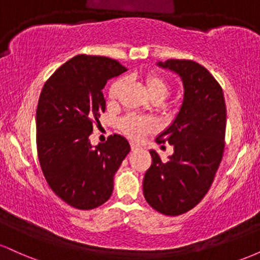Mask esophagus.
<instances>
[{
	"mask_svg": "<svg viewBox=\"0 0 260 260\" xmlns=\"http://www.w3.org/2000/svg\"><path fill=\"white\" fill-rule=\"evenodd\" d=\"M131 149H132V151H137L139 150L140 147L138 144H136V143H131Z\"/></svg>",
	"mask_w": 260,
	"mask_h": 260,
	"instance_id": "1",
	"label": "esophagus"
}]
</instances>
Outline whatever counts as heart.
I'll list each match as a JSON object with an SVG mask.
<instances>
[{"label":"heart","instance_id":"1","mask_svg":"<svg viewBox=\"0 0 260 260\" xmlns=\"http://www.w3.org/2000/svg\"><path fill=\"white\" fill-rule=\"evenodd\" d=\"M144 84L147 88L149 96L151 99H161L164 100L169 95L170 86L162 77L157 76V74L149 73L144 77ZM122 86H123V80L118 79L109 89V100L116 101L118 95H120ZM120 129L126 136L131 137L133 139H140L145 133L151 132L155 128V123L153 120L145 117H139L136 115H128L123 117L118 123Z\"/></svg>","mask_w":260,"mask_h":260}]
</instances>
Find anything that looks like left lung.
<instances>
[{"label":"left lung","mask_w":260,"mask_h":260,"mask_svg":"<svg viewBox=\"0 0 260 260\" xmlns=\"http://www.w3.org/2000/svg\"><path fill=\"white\" fill-rule=\"evenodd\" d=\"M159 67L177 73L183 101L172 123L157 136L174 154L166 162L155 150L145 172L143 193L151 208L176 216L193 209L207 194L225 148L226 105L221 86L207 68L190 59H168Z\"/></svg>","instance_id":"obj_1"}]
</instances>
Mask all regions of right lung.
<instances>
[{
	"label": "right lung",
	"mask_w": 260,
	"mask_h": 260,
	"mask_svg": "<svg viewBox=\"0 0 260 260\" xmlns=\"http://www.w3.org/2000/svg\"><path fill=\"white\" fill-rule=\"evenodd\" d=\"M116 59L74 56L45 83L37 109V148L41 170L56 196L90 210L112 194L113 176L131 147L120 134L96 147L89 137L106 103L107 80L126 72Z\"/></svg>",
	"instance_id": "right-lung-1"
}]
</instances>
